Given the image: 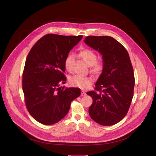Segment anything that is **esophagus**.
I'll use <instances>...</instances> for the list:
<instances>
[{"instance_id": "obj_1", "label": "esophagus", "mask_w": 156, "mask_h": 156, "mask_svg": "<svg viewBox=\"0 0 156 156\" xmlns=\"http://www.w3.org/2000/svg\"><path fill=\"white\" fill-rule=\"evenodd\" d=\"M86 93H85V91H81V96H86Z\"/></svg>"}]
</instances>
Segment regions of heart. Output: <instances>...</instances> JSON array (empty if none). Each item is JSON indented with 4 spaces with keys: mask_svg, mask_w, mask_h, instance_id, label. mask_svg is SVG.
<instances>
[{
    "mask_svg": "<svg viewBox=\"0 0 156 156\" xmlns=\"http://www.w3.org/2000/svg\"><path fill=\"white\" fill-rule=\"evenodd\" d=\"M79 56L89 66H90V71L94 75L98 76L102 73L104 69L105 62L103 59H97L96 53L91 49H84L79 52ZM74 55L69 54L64 61L65 69L70 72L72 69V63L74 60ZM93 82V79L90 76L75 75L70 78V83L72 86L86 89Z\"/></svg>",
    "mask_w": 156,
    "mask_h": 156,
    "instance_id": "b5f03b06",
    "label": "heart"
}]
</instances>
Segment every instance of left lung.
Here are the masks:
<instances>
[{
    "mask_svg": "<svg viewBox=\"0 0 156 156\" xmlns=\"http://www.w3.org/2000/svg\"><path fill=\"white\" fill-rule=\"evenodd\" d=\"M87 46L102 55L105 66L94 91L89 114L101 125H113L121 121L129 108L134 93L135 75L128 51L114 37L87 36Z\"/></svg>",
    "mask_w": 156,
    "mask_h": 156,
    "instance_id": "obj_1",
    "label": "left lung"
}]
</instances>
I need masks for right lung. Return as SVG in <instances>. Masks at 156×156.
Here are the masks:
<instances>
[{"label":"right lung","instance_id":"1","mask_svg":"<svg viewBox=\"0 0 156 156\" xmlns=\"http://www.w3.org/2000/svg\"><path fill=\"white\" fill-rule=\"evenodd\" d=\"M82 37L46 34L28 54L22 76L25 102L30 115L42 124L59 122L67 114L72 101L80 96L79 88L58 86L66 80L65 59Z\"/></svg>","mask_w":156,"mask_h":156}]
</instances>
